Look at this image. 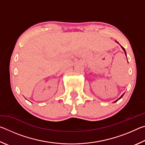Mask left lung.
<instances>
[{"label": "left lung", "mask_w": 145, "mask_h": 145, "mask_svg": "<svg viewBox=\"0 0 145 145\" xmlns=\"http://www.w3.org/2000/svg\"><path fill=\"white\" fill-rule=\"evenodd\" d=\"M116 42H117V41H116ZM117 43H119L118 42H117ZM121 48H122V49H123V51H124V52H125V55H126V52H125V48H124L123 47V46H121ZM126 56H127V55H126ZM123 95H124V94H123V95H121V97H120L119 98V99H118L117 100H116V101H115V102H117V101H118V100H120V99H121V97H123Z\"/></svg>", "instance_id": "left-lung-1"}]
</instances>
